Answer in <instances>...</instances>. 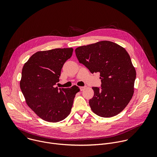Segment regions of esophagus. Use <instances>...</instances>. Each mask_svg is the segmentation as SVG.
Instances as JSON below:
<instances>
[{
  "instance_id": "34e87169",
  "label": "esophagus",
  "mask_w": 157,
  "mask_h": 157,
  "mask_svg": "<svg viewBox=\"0 0 157 157\" xmlns=\"http://www.w3.org/2000/svg\"><path fill=\"white\" fill-rule=\"evenodd\" d=\"M86 86H81V87H79V89H80V91H83V89H84V88H86Z\"/></svg>"
}]
</instances>
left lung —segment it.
Returning <instances> with one entry per match:
<instances>
[{"label":"left lung","instance_id":"1","mask_svg":"<svg viewBox=\"0 0 157 157\" xmlns=\"http://www.w3.org/2000/svg\"><path fill=\"white\" fill-rule=\"evenodd\" d=\"M75 53L91 73H100L101 87H93L94 96L89 101L93 113L102 117L117 115L132 99L136 78L127 51L114 42L101 41L79 47Z\"/></svg>","mask_w":157,"mask_h":157}]
</instances>
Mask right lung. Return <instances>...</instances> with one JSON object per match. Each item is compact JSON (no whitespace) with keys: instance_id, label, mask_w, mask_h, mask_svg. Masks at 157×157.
I'll list each match as a JSON object with an SVG mask.
<instances>
[{"instance_id":"1","label":"right lung","mask_w":157,"mask_h":157,"mask_svg":"<svg viewBox=\"0 0 157 157\" xmlns=\"http://www.w3.org/2000/svg\"><path fill=\"white\" fill-rule=\"evenodd\" d=\"M72 48L38 52L24 64L20 82L27 105L45 121L57 122L64 119L71 110L79 88H58L61 69L72 56Z\"/></svg>"}]
</instances>
